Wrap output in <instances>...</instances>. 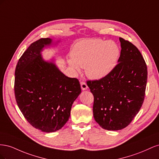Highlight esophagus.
<instances>
[{
	"mask_svg": "<svg viewBox=\"0 0 159 159\" xmlns=\"http://www.w3.org/2000/svg\"><path fill=\"white\" fill-rule=\"evenodd\" d=\"M80 84H81V89H82V90H86V89H88V85H87V84H86L84 82V81H81Z\"/></svg>",
	"mask_w": 159,
	"mask_h": 159,
	"instance_id": "esophagus-1",
	"label": "esophagus"
}]
</instances>
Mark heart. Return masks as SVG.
<instances>
[{
    "label": "heart",
    "instance_id": "b5f03b06",
    "mask_svg": "<svg viewBox=\"0 0 159 159\" xmlns=\"http://www.w3.org/2000/svg\"><path fill=\"white\" fill-rule=\"evenodd\" d=\"M120 55L118 45L113 41L88 39L80 41L71 51L73 59L68 64L76 71L80 67L85 69V74L92 80H100L108 75L117 64Z\"/></svg>",
    "mask_w": 159,
    "mask_h": 159
}]
</instances>
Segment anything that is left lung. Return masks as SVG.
I'll use <instances>...</instances> for the list:
<instances>
[{
    "label": "left lung",
    "instance_id": "left-lung-1",
    "mask_svg": "<svg viewBox=\"0 0 159 159\" xmlns=\"http://www.w3.org/2000/svg\"><path fill=\"white\" fill-rule=\"evenodd\" d=\"M121 54L113 71L99 80H89L94 97L93 117L103 129L117 131L128 126L139 113L145 95L147 68L141 52L119 38Z\"/></svg>",
    "mask_w": 159,
    "mask_h": 159
}]
</instances>
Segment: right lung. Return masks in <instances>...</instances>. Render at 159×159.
Returning <instances> with one entry per match:
<instances>
[{
    "label": "right lung",
    "instance_id": "right-lung-1",
    "mask_svg": "<svg viewBox=\"0 0 159 159\" xmlns=\"http://www.w3.org/2000/svg\"><path fill=\"white\" fill-rule=\"evenodd\" d=\"M52 42L46 38L31 44L18 61L14 80V94L20 111L32 127L45 133L64 127L81 93L78 79L65 75L53 60L43 59V48Z\"/></svg>",
    "mask_w": 159,
    "mask_h": 159
}]
</instances>
